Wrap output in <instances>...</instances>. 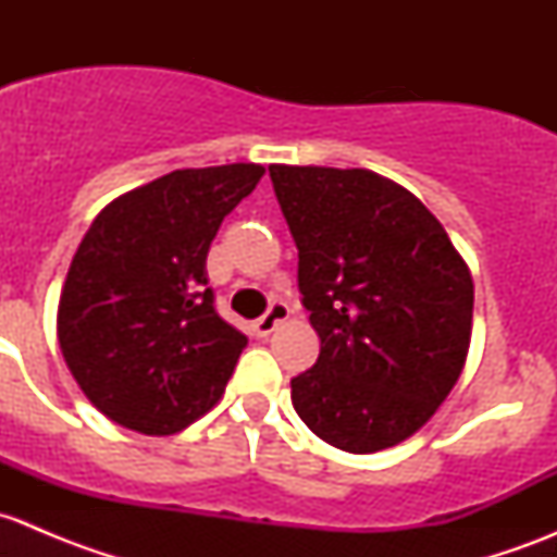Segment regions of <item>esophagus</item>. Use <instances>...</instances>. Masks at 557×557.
<instances>
[{"instance_id": "34e87169", "label": "esophagus", "mask_w": 557, "mask_h": 557, "mask_svg": "<svg viewBox=\"0 0 557 557\" xmlns=\"http://www.w3.org/2000/svg\"><path fill=\"white\" fill-rule=\"evenodd\" d=\"M288 314H290V310L285 301H272V307H269V310L263 312L256 323H252V331H256V336H261L263 339V336L272 334V331L283 323V320H288Z\"/></svg>"}]
</instances>
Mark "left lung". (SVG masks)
<instances>
[{
  "mask_svg": "<svg viewBox=\"0 0 557 557\" xmlns=\"http://www.w3.org/2000/svg\"><path fill=\"white\" fill-rule=\"evenodd\" d=\"M299 247L301 305L320 336L290 380L307 429L377 453L429 423L463 372L474 283L442 223L369 170L269 166Z\"/></svg>",
  "mask_w": 557,
  "mask_h": 557,
  "instance_id": "left-lung-1",
  "label": "left lung"
}]
</instances>
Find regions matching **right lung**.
Returning a JSON list of instances; mask_svg holds the SVG:
<instances>
[{"label": "right lung", "mask_w": 557, "mask_h": 557, "mask_svg": "<svg viewBox=\"0 0 557 557\" xmlns=\"http://www.w3.org/2000/svg\"><path fill=\"white\" fill-rule=\"evenodd\" d=\"M261 174L258 164L177 170L94 218L61 290L59 345L112 423L177 434L226 391L247 336L215 312L207 252Z\"/></svg>", "instance_id": "add662e5"}]
</instances>
